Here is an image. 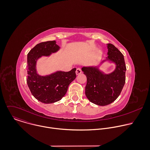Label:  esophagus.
Segmentation results:
<instances>
[{"label":"esophagus","mask_w":150,"mask_h":150,"mask_svg":"<svg viewBox=\"0 0 150 150\" xmlns=\"http://www.w3.org/2000/svg\"><path fill=\"white\" fill-rule=\"evenodd\" d=\"M82 73V71H81V69H80V68H77L76 69V75H79L80 74H81Z\"/></svg>","instance_id":"34e87169"}]
</instances>
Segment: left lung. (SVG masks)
Masks as SVG:
<instances>
[{
  "label": "left lung",
  "mask_w": 150,
  "mask_h": 150,
  "mask_svg": "<svg viewBox=\"0 0 150 150\" xmlns=\"http://www.w3.org/2000/svg\"><path fill=\"white\" fill-rule=\"evenodd\" d=\"M108 48L106 60L116 65L113 72L105 74L93 67L82 68L87 78L85 95L90 102L99 106L113 102L120 95L126 82V67L123 55L112 44H108Z\"/></svg>",
  "instance_id": "1"
}]
</instances>
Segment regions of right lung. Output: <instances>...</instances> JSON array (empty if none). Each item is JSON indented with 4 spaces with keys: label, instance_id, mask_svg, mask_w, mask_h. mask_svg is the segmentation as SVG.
I'll return each instance as SVG.
<instances>
[{
    "label": "right lung",
    "instance_id": "add662e5",
    "mask_svg": "<svg viewBox=\"0 0 150 150\" xmlns=\"http://www.w3.org/2000/svg\"><path fill=\"white\" fill-rule=\"evenodd\" d=\"M59 49L55 41H49L37 44L27 54V83L33 96L44 103L60 100L66 94L69 85L76 78L75 68L68 72L57 71L46 76L37 73V59L42 56H49Z\"/></svg>",
    "mask_w": 150,
    "mask_h": 150
}]
</instances>
